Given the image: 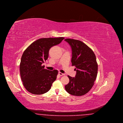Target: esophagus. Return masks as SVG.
<instances>
[{
  "instance_id": "34e87169",
  "label": "esophagus",
  "mask_w": 123,
  "mask_h": 123,
  "mask_svg": "<svg viewBox=\"0 0 123 123\" xmlns=\"http://www.w3.org/2000/svg\"><path fill=\"white\" fill-rule=\"evenodd\" d=\"M58 74L60 75V76H64V75H65V74H64V73H61V72H58Z\"/></svg>"
}]
</instances>
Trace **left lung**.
<instances>
[{
  "label": "left lung",
  "mask_w": 123,
  "mask_h": 123,
  "mask_svg": "<svg viewBox=\"0 0 123 123\" xmlns=\"http://www.w3.org/2000/svg\"><path fill=\"white\" fill-rule=\"evenodd\" d=\"M72 50V63L76 71L75 77L68 76L69 83L65 85L66 92L74 96L86 94L94 85L98 66L93 51L82 41L70 38L65 39Z\"/></svg>",
  "instance_id": "8db88e82"
}]
</instances>
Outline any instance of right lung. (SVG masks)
<instances>
[{
	"label": "right lung",
	"mask_w": 123,
	"mask_h": 123,
	"mask_svg": "<svg viewBox=\"0 0 123 123\" xmlns=\"http://www.w3.org/2000/svg\"><path fill=\"white\" fill-rule=\"evenodd\" d=\"M64 37L42 38L37 40L24 51L20 64L23 84L32 94L40 95L48 92L57 79V70L50 71L42 65L47 59L51 47L60 43Z\"/></svg>",
	"instance_id": "1"
}]
</instances>
